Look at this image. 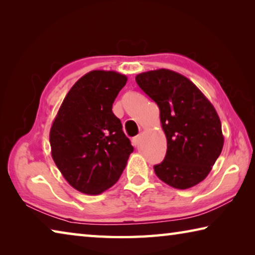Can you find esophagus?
Segmentation results:
<instances>
[{
	"mask_svg": "<svg viewBox=\"0 0 255 255\" xmlns=\"http://www.w3.org/2000/svg\"><path fill=\"white\" fill-rule=\"evenodd\" d=\"M139 140H140V135H138V136H136V137H133V138H132L131 143H132V145H133V146H135V147H137V146L139 145Z\"/></svg>",
	"mask_w": 255,
	"mask_h": 255,
	"instance_id": "esophagus-1",
	"label": "esophagus"
}]
</instances>
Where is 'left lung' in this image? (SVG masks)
Returning a JSON list of instances; mask_svg holds the SVG:
<instances>
[{"label":"left lung","instance_id":"8db88e82","mask_svg":"<svg viewBox=\"0 0 255 255\" xmlns=\"http://www.w3.org/2000/svg\"><path fill=\"white\" fill-rule=\"evenodd\" d=\"M139 88L156 102L165 132L164 161L155 174L175 189H189L209 174L222 153V124L214 106L187 77L171 70L136 76Z\"/></svg>","mask_w":255,"mask_h":255}]
</instances>
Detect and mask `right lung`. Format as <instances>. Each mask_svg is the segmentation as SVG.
<instances>
[{"label": "right lung", "mask_w": 255, "mask_h": 255, "mask_svg": "<svg viewBox=\"0 0 255 255\" xmlns=\"http://www.w3.org/2000/svg\"><path fill=\"white\" fill-rule=\"evenodd\" d=\"M127 82L114 71H91L72 86L49 132L51 156L77 191L100 195L126 167L133 147L112 112Z\"/></svg>", "instance_id": "1"}]
</instances>
